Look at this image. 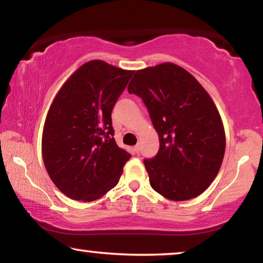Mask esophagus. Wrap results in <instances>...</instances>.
<instances>
[{"label": "esophagus", "instance_id": "obj_1", "mask_svg": "<svg viewBox=\"0 0 263 263\" xmlns=\"http://www.w3.org/2000/svg\"><path fill=\"white\" fill-rule=\"evenodd\" d=\"M140 151H141V146H140L139 143H138V145L134 146V152H135V153H139Z\"/></svg>", "mask_w": 263, "mask_h": 263}]
</instances>
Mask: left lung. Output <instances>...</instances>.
<instances>
[{"mask_svg":"<svg viewBox=\"0 0 263 263\" xmlns=\"http://www.w3.org/2000/svg\"><path fill=\"white\" fill-rule=\"evenodd\" d=\"M128 92L142 99L159 135L156 157L143 159L151 186L168 200L199 196L218 175L225 153L224 125L210 95L174 63L138 70Z\"/></svg>","mask_w":263,"mask_h":263,"instance_id":"left-lung-1","label":"left lung"}]
</instances>
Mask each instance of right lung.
Segmentation results:
<instances>
[{"mask_svg":"<svg viewBox=\"0 0 263 263\" xmlns=\"http://www.w3.org/2000/svg\"><path fill=\"white\" fill-rule=\"evenodd\" d=\"M134 71L89 61L57 93L43 130L42 152L55 185L89 202L114 188L132 156L114 139L111 112Z\"/></svg>","mask_w":263,"mask_h":263,"instance_id":"add662e5","label":"right lung"}]
</instances>
